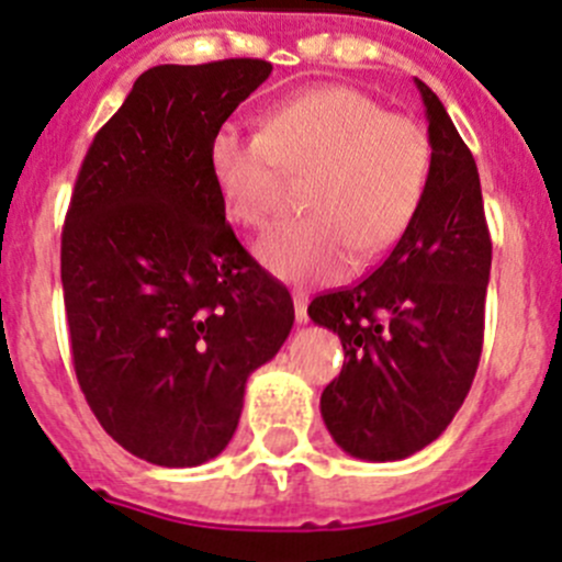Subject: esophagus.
<instances>
[{
  "mask_svg": "<svg viewBox=\"0 0 562 562\" xmlns=\"http://www.w3.org/2000/svg\"><path fill=\"white\" fill-rule=\"evenodd\" d=\"M294 316H297L300 325L308 322V294L305 292H294Z\"/></svg>",
  "mask_w": 562,
  "mask_h": 562,
  "instance_id": "34e87169",
  "label": "esophagus"
}]
</instances>
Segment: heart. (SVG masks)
<instances>
[{
  "instance_id": "heart-1",
  "label": "heart",
  "mask_w": 562,
  "mask_h": 562,
  "mask_svg": "<svg viewBox=\"0 0 562 562\" xmlns=\"http://www.w3.org/2000/svg\"><path fill=\"white\" fill-rule=\"evenodd\" d=\"M210 171L229 218L268 226L286 177H305V218L262 237L257 257L286 281H336L360 257L385 251L413 224L431 175V144L409 116L387 114L349 87L283 100L262 131L226 122L210 142Z\"/></svg>"
}]
</instances>
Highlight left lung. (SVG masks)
<instances>
[{
	"label": "left lung",
	"mask_w": 562,
	"mask_h": 562,
	"mask_svg": "<svg viewBox=\"0 0 562 562\" xmlns=\"http://www.w3.org/2000/svg\"><path fill=\"white\" fill-rule=\"evenodd\" d=\"M415 85L431 144L424 202L369 279L308 305L347 358L322 391V418L349 457L369 462L413 457L448 429L483 347L492 237L477 166L440 98Z\"/></svg>",
	"instance_id": "1"
}]
</instances>
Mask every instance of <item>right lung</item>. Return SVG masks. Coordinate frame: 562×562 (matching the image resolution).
<instances>
[{"instance_id":"obj_1","label":"right lung","mask_w":562,"mask_h":562,"mask_svg":"<svg viewBox=\"0 0 562 562\" xmlns=\"http://www.w3.org/2000/svg\"><path fill=\"white\" fill-rule=\"evenodd\" d=\"M265 59L158 65L94 133L63 229L70 352L111 440L160 468L229 446L251 371L294 322L286 286L240 246L210 142Z\"/></svg>"}]
</instances>
